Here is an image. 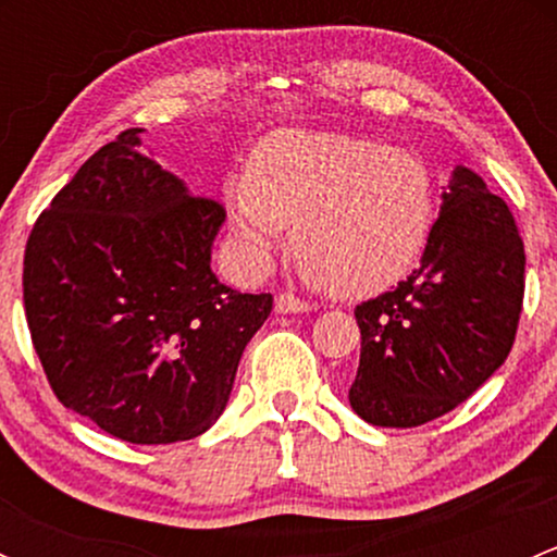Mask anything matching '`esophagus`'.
Here are the masks:
<instances>
[{
  "label": "esophagus",
  "instance_id": "esophagus-1",
  "mask_svg": "<svg viewBox=\"0 0 557 557\" xmlns=\"http://www.w3.org/2000/svg\"><path fill=\"white\" fill-rule=\"evenodd\" d=\"M274 310L280 314H296V312H310L312 307L307 305V301L296 299L294 294H280L277 299H274Z\"/></svg>",
  "mask_w": 557,
  "mask_h": 557
}]
</instances>
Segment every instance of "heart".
<instances>
[{
	"label": "heart",
	"mask_w": 557,
	"mask_h": 557,
	"mask_svg": "<svg viewBox=\"0 0 557 557\" xmlns=\"http://www.w3.org/2000/svg\"><path fill=\"white\" fill-rule=\"evenodd\" d=\"M245 263H272L294 226L301 274L339 296H372L407 277L436 221L434 174L409 150L339 132L283 128L226 180Z\"/></svg>",
	"instance_id": "heart-1"
}]
</instances>
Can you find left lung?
<instances>
[{
	"label": "left lung",
	"mask_w": 557,
	"mask_h": 557,
	"mask_svg": "<svg viewBox=\"0 0 557 557\" xmlns=\"http://www.w3.org/2000/svg\"><path fill=\"white\" fill-rule=\"evenodd\" d=\"M525 252L507 201L455 166L420 267L396 290L356 307L358 418L412 429L471 396L512 350Z\"/></svg>",
	"instance_id": "1"
}]
</instances>
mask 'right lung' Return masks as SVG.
<instances>
[{"instance_id": "add662e5", "label": "right lung", "mask_w": 557, "mask_h": 557, "mask_svg": "<svg viewBox=\"0 0 557 557\" xmlns=\"http://www.w3.org/2000/svg\"><path fill=\"white\" fill-rule=\"evenodd\" d=\"M143 132L99 148L37 218L24 307L66 409L132 445H170L221 418L272 294L215 277L226 210L139 153Z\"/></svg>"}]
</instances>
